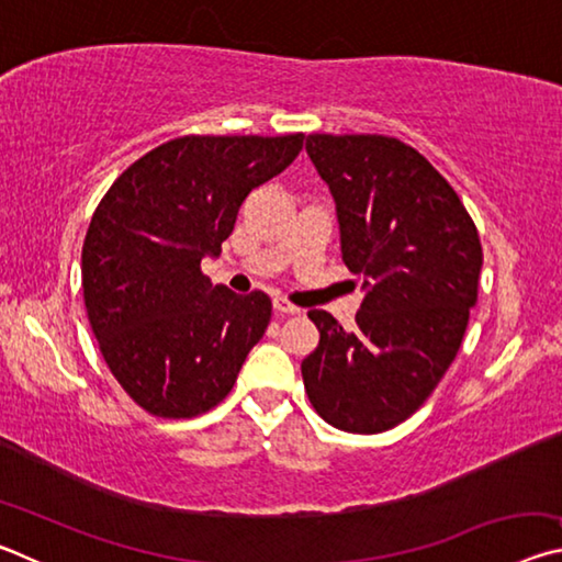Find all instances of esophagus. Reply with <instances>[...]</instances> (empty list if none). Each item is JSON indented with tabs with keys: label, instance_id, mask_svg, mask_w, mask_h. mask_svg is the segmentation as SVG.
Here are the masks:
<instances>
[{
	"label": "esophagus",
	"instance_id": "obj_1",
	"mask_svg": "<svg viewBox=\"0 0 562 562\" xmlns=\"http://www.w3.org/2000/svg\"><path fill=\"white\" fill-rule=\"evenodd\" d=\"M272 310L278 312V315H300V307H294V304H290L288 300H282V297L272 300Z\"/></svg>",
	"mask_w": 562,
	"mask_h": 562
}]
</instances>
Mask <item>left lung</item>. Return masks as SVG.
Here are the masks:
<instances>
[{"label":"left lung","instance_id":"obj_1","mask_svg":"<svg viewBox=\"0 0 562 562\" xmlns=\"http://www.w3.org/2000/svg\"><path fill=\"white\" fill-rule=\"evenodd\" d=\"M307 156L337 207L341 260L364 300L351 329L307 317L319 345L304 389L335 429L382 434L441 382L479 297V231L461 198L418 150L389 136H307Z\"/></svg>","mask_w":562,"mask_h":562}]
</instances>
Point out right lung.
Listing matches in <instances>:
<instances>
[{
    "label": "right lung",
    "mask_w": 562,
    "mask_h": 562,
    "mask_svg": "<svg viewBox=\"0 0 562 562\" xmlns=\"http://www.w3.org/2000/svg\"><path fill=\"white\" fill-rule=\"evenodd\" d=\"M290 136H183L113 180L81 252L89 322L111 374L148 414L190 418L231 394L270 325L265 292L235 294L201 272L252 188L302 150Z\"/></svg>",
    "instance_id": "add662e5"
}]
</instances>
